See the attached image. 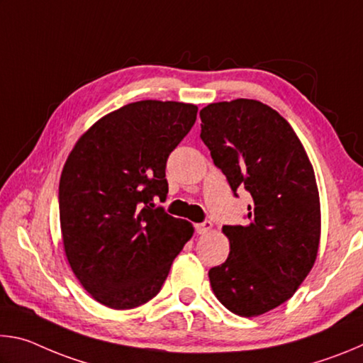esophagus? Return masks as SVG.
Masks as SVG:
<instances>
[{
    "label": "esophagus",
    "mask_w": 363,
    "mask_h": 363,
    "mask_svg": "<svg viewBox=\"0 0 363 363\" xmlns=\"http://www.w3.org/2000/svg\"><path fill=\"white\" fill-rule=\"evenodd\" d=\"M211 227H213L211 220H203V223L195 225V230H196V233H200V235H205V233L211 230Z\"/></svg>",
    "instance_id": "obj_1"
}]
</instances>
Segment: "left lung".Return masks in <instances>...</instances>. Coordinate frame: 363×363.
<instances>
[{"instance_id":"obj_1","label":"left lung","mask_w":363,"mask_h":363,"mask_svg":"<svg viewBox=\"0 0 363 363\" xmlns=\"http://www.w3.org/2000/svg\"><path fill=\"white\" fill-rule=\"evenodd\" d=\"M200 118V138L233 195L245 187L253 199L247 224L223 227L230 253L208 272L211 288L233 314H266L293 296L315 262L314 168L290 123L259 101L210 104Z\"/></svg>"}]
</instances>
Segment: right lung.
Here are the masks:
<instances>
[{"label":"right lung","instance_id":"obj_1","mask_svg":"<svg viewBox=\"0 0 363 363\" xmlns=\"http://www.w3.org/2000/svg\"><path fill=\"white\" fill-rule=\"evenodd\" d=\"M199 107L139 101L102 116L73 147L59 182L67 261L101 304L133 309L157 296L194 227L153 199L168 194L167 160Z\"/></svg>","mask_w":363,"mask_h":363}]
</instances>
